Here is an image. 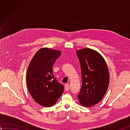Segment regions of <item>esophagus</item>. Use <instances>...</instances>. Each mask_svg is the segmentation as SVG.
Returning a JSON list of instances; mask_svg holds the SVG:
<instances>
[{
	"mask_svg": "<svg viewBox=\"0 0 130 130\" xmlns=\"http://www.w3.org/2000/svg\"><path fill=\"white\" fill-rule=\"evenodd\" d=\"M65 90L67 91H68L70 89V86L68 84H66L65 85Z\"/></svg>",
	"mask_w": 130,
	"mask_h": 130,
	"instance_id": "esophagus-1",
	"label": "esophagus"
}]
</instances>
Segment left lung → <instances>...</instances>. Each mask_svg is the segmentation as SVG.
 Segmentation results:
<instances>
[{
    "instance_id": "left-lung-1",
    "label": "left lung",
    "mask_w": 130,
    "mask_h": 130,
    "mask_svg": "<svg viewBox=\"0 0 130 130\" xmlns=\"http://www.w3.org/2000/svg\"><path fill=\"white\" fill-rule=\"evenodd\" d=\"M82 71V85L78 97L85 107L97 104L108 89L109 74L107 63L98 52L85 48L76 51Z\"/></svg>"
}]
</instances>
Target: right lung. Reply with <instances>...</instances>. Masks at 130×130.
<instances>
[{
	"instance_id": "1",
	"label": "right lung",
	"mask_w": 130,
	"mask_h": 130,
	"mask_svg": "<svg viewBox=\"0 0 130 130\" xmlns=\"http://www.w3.org/2000/svg\"><path fill=\"white\" fill-rule=\"evenodd\" d=\"M61 52L51 48L39 50L29 63L26 74L27 88L36 102L46 107L53 106L63 92L62 84L53 74L52 67Z\"/></svg>"
}]
</instances>
